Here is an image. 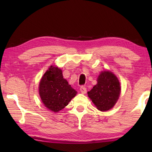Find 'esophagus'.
Returning a JSON list of instances; mask_svg holds the SVG:
<instances>
[{
    "label": "esophagus",
    "instance_id": "34e87169",
    "mask_svg": "<svg viewBox=\"0 0 152 152\" xmlns=\"http://www.w3.org/2000/svg\"><path fill=\"white\" fill-rule=\"evenodd\" d=\"M80 91H81V93H83V94H85V93H86V92H87V89L84 86H82L81 88H80Z\"/></svg>",
    "mask_w": 152,
    "mask_h": 152
}]
</instances>
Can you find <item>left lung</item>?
Masks as SVG:
<instances>
[{
    "label": "left lung",
    "mask_w": 152,
    "mask_h": 152,
    "mask_svg": "<svg viewBox=\"0 0 152 152\" xmlns=\"http://www.w3.org/2000/svg\"><path fill=\"white\" fill-rule=\"evenodd\" d=\"M120 91V84L117 77L110 71H104L99 76L96 85L88 94L99 110L104 112L115 105Z\"/></svg>",
    "instance_id": "8db88e82"
}]
</instances>
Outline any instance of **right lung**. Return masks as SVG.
I'll use <instances>...</instances> for the list:
<instances>
[{"label":"right lung","mask_w":152,"mask_h":152,"mask_svg":"<svg viewBox=\"0 0 152 152\" xmlns=\"http://www.w3.org/2000/svg\"><path fill=\"white\" fill-rule=\"evenodd\" d=\"M39 93L44 106L57 112L68 105L77 91L63 78L62 70L51 66L40 80Z\"/></svg>","instance_id":"1"}]
</instances>
